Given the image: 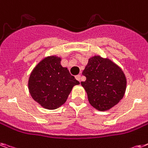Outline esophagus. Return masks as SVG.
<instances>
[{
    "mask_svg": "<svg viewBox=\"0 0 148 148\" xmlns=\"http://www.w3.org/2000/svg\"><path fill=\"white\" fill-rule=\"evenodd\" d=\"M75 78H76V79L78 80V81H80V79H81V76H80V74H78V75L75 76Z\"/></svg>",
    "mask_w": 148,
    "mask_h": 148,
    "instance_id": "1",
    "label": "esophagus"
}]
</instances>
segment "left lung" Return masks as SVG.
Returning a JSON list of instances; mask_svg holds the SVG:
<instances>
[{"instance_id": "left-lung-1", "label": "left lung", "mask_w": 148, "mask_h": 148, "mask_svg": "<svg viewBox=\"0 0 148 148\" xmlns=\"http://www.w3.org/2000/svg\"><path fill=\"white\" fill-rule=\"evenodd\" d=\"M81 82L92 106L100 111L111 109L122 99L126 78L121 68L109 59L95 56L89 59Z\"/></svg>"}]
</instances>
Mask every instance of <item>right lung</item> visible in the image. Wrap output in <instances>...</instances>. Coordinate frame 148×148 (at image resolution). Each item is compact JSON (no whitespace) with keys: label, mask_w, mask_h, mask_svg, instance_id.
<instances>
[{"label":"right lung","mask_w":148,"mask_h":148,"mask_svg":"<svg viewBox=\"0 0 148 148\" xmlns=\"http://www.w3.org/2000/svg\"><path fill=\"white\" fill-rule=\"evenodd\" d=\"M60 62V58H45L37 64L29 79L31 96L45 109H55L63 105L73 86L80 84Z\"/></svg>","instance_id":"obj_1"}]
</instances>
